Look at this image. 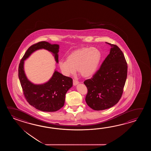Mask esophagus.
Returning <instances> with one entry per match:
<instances>
[{"instance_id":"34e87169","label":"esophagus","mask_w":151,"mask_h":151,"mask_svg":"<svg viewBox=\"0 0 151 151\" xmlns=\"http://www.w3.org/2000/svg\"><path fill=\"white\" fill-rule=\"evenodd\" d=\"M73 85L76 86V85H77V84L79 83V81L78 80L73 79Z\"/></svg>"}]
</instances>
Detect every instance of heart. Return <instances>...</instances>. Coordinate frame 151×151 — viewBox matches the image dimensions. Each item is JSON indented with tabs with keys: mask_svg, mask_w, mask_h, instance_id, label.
Masks as SVG:
<instances>
[{
	"mask_svg": "<svg viewBox=\"0 0 151 151\" xmlns=\"http://www.w3.org/2000/svg\"><path fill=\"white\" fill-rule=\"evenodd\" d=\"M102 57L101 52L96 47H83L72 52L66 58V61H60L59 66L61 72L66 76L76 72L84 78L95 74Z\"/></svg>",
	"mask_w": 151,
	"mask_h": 151,
	"instance_id": "heart-1",
	"label": "heart"
}]
</instances>
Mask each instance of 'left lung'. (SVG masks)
Here are the masks:
<instances>
[{
	"mask_svg": "<svg viewBox=\"0 0 151 151\" xmlns=\"http://www.w3.org/2000/svg\"><path fill=\"white\" fill-rule=\"evenodd\" d=\"M109 44V55L92 78L83 83L87 88L85 101L96 111L109 109L118 103L123 93L127 75L125 56L118 46Z\"/></svg>",
	"mask_w": 151,
	"mask_h": 151,
	"instance_id": "left-lung-1",
	"label": "left lung"
}]
</instances>
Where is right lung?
<instances>
[{"instance_id": "add662e5", "label": "right lung", "mask_w": 151, "mask_h": 151, "mask_svg": "<svg viewBox=\"0 0 151 151\" xmlns=\"http://www.w3.org/2000/svg\"><path fill=\"white\" fill-rule=\"evenodd\" d=\"M42 48L52 52L56 63H58L59 45L51 44L46 42H39L31 46L21 59L18 77L24 95L29 105L44 112H55L64 105L66 93L72 86L73 80L57 71H55L47 82L42 84L36 85L28 80L24 70V60L33 52Z\"/></svg>"}]
</instances>
